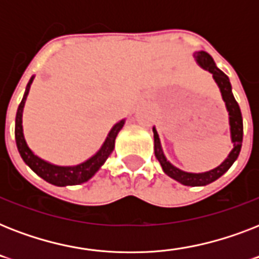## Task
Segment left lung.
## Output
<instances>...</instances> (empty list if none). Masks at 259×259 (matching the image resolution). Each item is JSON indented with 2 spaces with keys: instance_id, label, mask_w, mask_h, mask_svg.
I'll use <instances>...</instances> for the list:
<instances>
[{
  "instance_id": "left-lung-1",
  "label": "left lung",
  "mask_w": 259,
  "mask_h": 259,
  "mask_svg": "<svg viewBox=\"0 0 259 259\" xmlns=\"http://www.w3.org/2000/svg\"><path fill=\"white\" fill-rule=\"evenodd\" d=\"M195 59H196L197 64L203 68V70L208 71L212 74V78L215 79L218 87L221 90L222 98L226 103V109L229 111V119H230V132H231V141L234 144L233 150L230 152L225 161L222 162L221 165L213 168V169L208 170V172L203 173H189L184 172V170L179 169L175 165H172L166 157L164 156V152L161 149V144H160V138H158L157 130L153 127V137H154V154L160 164L162 166V170L168 175L169 177L175 179L176 181L181 183L184 185H189V187H199V185H207L212 181L218 180L222 175H225L227 170L230 169V166L233 165L234 161L237 160L239 156L242 148V140H243V119H242V113L239 109L238 102L235 101V98L231 91V83H230L229 76L221 71L217 67L213 59L209 56L204 51H199L193 54Z\"/></svg>"
}]
</instances>
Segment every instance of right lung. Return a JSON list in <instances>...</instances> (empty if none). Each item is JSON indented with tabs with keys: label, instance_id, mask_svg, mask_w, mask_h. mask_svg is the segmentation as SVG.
<instances>
[{
	"label": "right lung",
	"instance_id": "obj_1",
	"mask_svg": "<svg viewBox=\"0 0 259 259\" xmlns=\"http://www.w3.org/2000/svg\"><path fill=\"white\" fill-rule=\"evenodd\" d=\"M33 78L34 76H32L28 84H26L25 94L22 97V101L18 106L17 114H16L14 136H16L18 153H20L24 162L29 166L30 169L33 170L37 176L51 183V184L58 185V187H66V185H78L82 184V183H86L99 170V168L105 164L107 157L114 150L115 137L119 133V130L125 125V119H122V121H119L113 126V129L110 130V133L107 134V137H106L103 145L101 146V149L98 150L97 153L94 154L91 158H89L87 161L75 166H59L54 165V164H51L48 161H44L42 158L36 156L29 149V146L26 145L24 132H22V110H24V105H25L26 97H28V93H29L30 84L33 82Z\"/></svg>",
	"mask_w": 259,
	"mask_h": 259
}]
</instances>
